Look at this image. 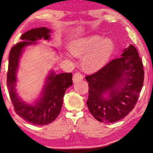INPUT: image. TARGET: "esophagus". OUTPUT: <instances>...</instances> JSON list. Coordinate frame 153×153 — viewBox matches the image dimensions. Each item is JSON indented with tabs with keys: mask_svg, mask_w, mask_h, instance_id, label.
<instances>
[{
	"mask_svg": "<svg viewBox=\"0 0 153 153\" xmlns=\"http://www.w3.org/2000/svg\"><path fill=\"white\" fill-rule=\"evenodd\" d=\"M83 78V76L81 74V73L76 72V73H75L74 75H73L72 80H73V81H74V82H76V81L81 80V79H82Z\"/></svg>",
	"mask_w": 153,
	"mask_h": 153,
	"instance_id": "1",
	"label": "esophagus"
}]
</instances>
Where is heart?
<instances>
[{"label":"heart","mask_w":153,"mask_h":153,"mask_svg":"<svg viewBox=\"0 0 153 153\" xmlns=\"http://www.w3.org/2000/svg\"><path fill=\"white\" fill-rule=\"evenodd\" d=\"M114 45L109 38L98 35L82 37L72 42L69 49L73 56L82 57L81 65L86 72H94L102 68L109 60Z\"/></svg>","instance_id":"b5f03b06"}]
</instances>
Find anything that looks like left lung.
<instances>
[{
    "mask_svg": "<svg viewBox=\"0 0 153 153\" xmlns=\"http://www.w3.org/2000/svg\"><path fill=\"white\" fill-rule=\"evenodd\" d=\"M121 56L85 76L89 86L88 108L100 122L114 123L126 116L137 103L143 86V65L137 49L131 45ZM106 92L108 97H104Z\"/></svg>",
    "mask_w": 153,
    "mask_h": 153,
    "instance_id": "8db88e82",
    "label": "left lung"
}]
</instances>
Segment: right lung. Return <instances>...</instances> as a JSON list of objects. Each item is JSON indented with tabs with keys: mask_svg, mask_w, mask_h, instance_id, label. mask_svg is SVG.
<instances>
[{
	"mask_svg": "<svg viewBox=\"0 0 153 153\" xmlns=\"http://www.w3.org/2000/svg\"><path fill=\"white\" fill-rule=\"evenodd\" d=\"M50 33L49 29L45 27L28 30L21 36L22 41L12 47L9 56L7 85L10 100L16 114L28 123L35 125H48L56 120L61 111L65 93L72 85V73L56 75L52 72L48 77L42 97L35 105L25 104L16 93V73L23 49L27 45L35 44L34 42L42 37L49 39Z\"/></svg>",
	"mask_w": 153,
	"mask_h": 153,
	"instance_id": "add662e5",
	"label": "right lung"
}]
</instances>
